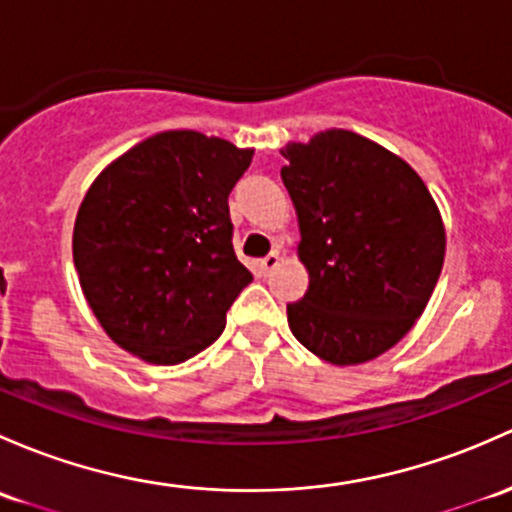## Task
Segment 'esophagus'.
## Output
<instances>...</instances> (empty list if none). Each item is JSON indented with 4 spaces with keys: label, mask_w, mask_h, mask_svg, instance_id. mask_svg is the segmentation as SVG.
Masks as SVG:
<instances>
[{
    "label": "esophagus",
    "mask_w": 512,
    "mask_h": 512,
    "mask_svg": "<svg viewBox=\"0 0 512 512\" xmlns=\"http://www.w3.org/2000/svg\"><path fill=\"white\" fill-rule=\"evenodd\" d=\"M277 265H279V255H277V252H270V255L262 257V260H260V272L270 274Z\"/></svg>",
    "instance_id": "1"
}]
</instances>
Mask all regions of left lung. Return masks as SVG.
I'll return each instance as SVG.
<instances>
[{
    "instance_id": "1",
    "label": "left lung",
    "mask_w": 512,
    "mask_h": 512,
    "mask_svg": "<svg viewBox=\"0 0 512 512\" xmlns=\"http://www.w3.org/2000/svg\"><path fill=\"white\" fill-rule=\"evenodd\" d=\"M282 154L309 270L306 294L287 304L289 328L333 365L378 358L437 287L446 250L437 203L407 161L348 129Z\"/></svg>"
}]
</instances>
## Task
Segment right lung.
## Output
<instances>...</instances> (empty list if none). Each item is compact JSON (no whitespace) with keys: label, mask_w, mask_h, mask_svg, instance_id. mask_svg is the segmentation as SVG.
Returning a JSON list of instances; mask_svg holds the SVG:
<instances>
[{"label":"right lung","mask_w":512,"mask_h":512,"mask_svg":"<svg viewBox=\"0 0 512 512\" xmlns=\"http://www.w3.org/2000/svg\"><path fill=\"white\" fill-rule=\"evenodd\" d=\"M252 161L191 129L159 132L88 188L73 262L107 336L147 363L176 365L223 333L252 274L233 250L228 196Z\"/></svg>","instance_id":"add662e5"}]
</instances>
